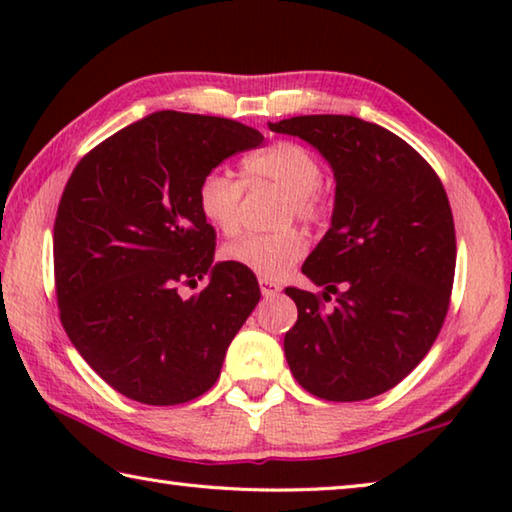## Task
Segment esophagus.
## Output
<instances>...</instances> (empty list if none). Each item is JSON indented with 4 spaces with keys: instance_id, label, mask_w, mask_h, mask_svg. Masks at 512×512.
Here are the masks:
<instances>
[{
    "instance_id": "34e87169",
    "label": "esophagus",
    "mask_w": 512,
    "mask_h": 512,
    "mask_svg": "<svg viewBox=\"0 0 512 512\" xmlns=\"http://www.w3.org/2000/svg\"><path fill=\"white\" fill-rule=\"evenodd\" d=\"M259 291H262L264 298H273V296H277V293H280L282 289H280V284H275V282H271V280H264V277H259Z\"/></svg>"
}]
</instances>
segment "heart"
<instances>
[{"label": "heart", "instance_id": "heart-1", "mask_svg": "<svg viewBox=\"0 0 512 512\" xmlns=\"http://www.w3.org/2000/svg\"><path fill=\"white\" fill-rule=\"evenodd\" d=\"M323 176L320 162L307 146L298 142H277L244 162L246 185H273L289 194L287 214H298L305 221H316L323 212L318 183ZM196 203L203 219L232 237L241 228L244 183L225 169H212L201 178ZM307 253V239L298 230H280L271 235H248L223 250L228 262L255 273L264 280H280Z\"/></svg>", "mask_w": 512, "mask_h": 512}]
</instances>
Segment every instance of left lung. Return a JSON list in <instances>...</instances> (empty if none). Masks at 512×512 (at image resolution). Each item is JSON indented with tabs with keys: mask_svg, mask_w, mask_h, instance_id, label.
<instances>
[{
	"mask_svg": "<svg viewBox=\"0 0 512 512\" xmlns=\"http://www.w3.org/2000/svg\"><path fill=\"white\" fill-rule=\"evenodd\" d=\"M323 155L334 171L332 225L305 273L316 293L287 289L298 320L284 357L298 384L332 402H359L400 384L443 327L456 268L445 187L427 160L377 124L305 115L268 124Z\"/></svg>",
	"mask_w": 512,
	"mask_h": 512,
	"instance_id": "8db88e82",
	"label": "left lung"
}]
</instances>
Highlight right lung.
Here are the masks:
<instances>
[{
  "label": "right lung",
  "instance_id": "right-lung-1",
  "mask_svg": "<svg viewBox=\"0 0 512 512\" xmlns=\"http://www.w3.org/2000/svg\"><path fill=\"white\" fill-rule=\"evenodd\" d=\"M264 135L239 121L160 110L76 164L54 223L60 320L90 368L121 395L173 406L210 391L259 302L255 275L214 262L196 189ZM208 277L192 299L180 283Z\"/></svg>",
  "mask_w": 512,
  "mask_h": 512
}]
</instances>
